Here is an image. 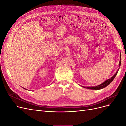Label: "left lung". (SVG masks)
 I'll list each match as a JSON object with an SVG mask.
<instances>
[{"label": "left lung", "mask_w": 126, "mask_h": 126, "mask_svg": "<svg viewBox=\"0 0 126 126\" xmlns=\"http://www.w3.org/2000/svg\"><path fill=\"white\" fill-rule=\"evenodd\" d=\"M120 54H121V53H120ZM121 55L120 54V62H119V66H121ZM119 69H118L117 71L116 72V73L111 78H110L109 79L106 80L105 81H104V82L102 83V84H100L99 85L95 86H92V87H84V86H82V87L86 88H88V89H91V90H100V89H102V88L105 87L106 86L108 85L110 83L112 82V81L113 80V79H114L115 77L117 75V72H118V71H119Z\"/></svg>", "instance_id": "8db88e82"}]
</instances>
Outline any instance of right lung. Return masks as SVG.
Listing matches in <instances>:
<instances>
[{"mask_svg":"<svg viewBox=\"0 0 126 126\" xmlns=\"http://www.w3.org/2000/svg\"><path fill=\"white\" fill-rule=\"evenodd\" d=\"M24 89H25V88H24ZM25 90H26V89H25Z\"/></svg>","mask_w":126,"mask_h":126,"instance_id":"right-lung-1","label":"right lung"}]
</instances>
